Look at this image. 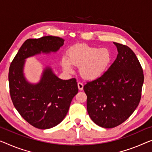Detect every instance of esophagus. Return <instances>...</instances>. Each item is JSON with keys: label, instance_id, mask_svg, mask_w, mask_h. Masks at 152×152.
<instances>
[{"label": "esophagus", "instance_id": "obj_1", "mask_svg": "<svg viewBox=\"0 0 152 152\" xmlns=\"http://www.w3.org/2000/svg\"><path fill=\"white\" fill-rule=\"evenodd\" d=\"M77 86H78V88H79V90H81V91L83 90V84L82 83L78 82Z\"/></svg>", "mask_w": 152, "mask_h": 152}]
</instances>
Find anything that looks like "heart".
Masks as SVG:
<instances>
[{"mask_svg": "<svg viewBox=\"0 0 152 152\" xmlns=\"http://www.w3.org/2000/svg\"><path fill=\"white\" fill-rule=\"evenodd\" d=\"M68 61L62 60L63 69L72 73L71 65L79 67V73L83 79L94 80L103 75L110 64L111 53L107 48L91 47L86 44H77L69 49L66 53Z\"/></svg>", "mask_w": 152, "mask_h": 152, "instance_id": "1", "label": "heart"}]
</instances>
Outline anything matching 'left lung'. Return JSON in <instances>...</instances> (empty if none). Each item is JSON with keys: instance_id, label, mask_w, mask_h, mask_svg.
<instances>
[{"instance_id": "1", "label": "left lung", "mask_w": 152, "mask_h": 152, "mask_svg": "<svg viewBox=\"0 0 152 152\" xmlns=\"http://www.w3.org/2000/svg\"><path fill=\"white\" fill-rule=\"evenodd\" d=\"M114 44L118 52L115 61L100 77L83 87L90 118L105 128L118 126L132 115L141 100L144 81L134 52L127 45Z\"/></svg>"}]
</instances>
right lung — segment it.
I'll return each mask as SVG.
<instances>
[{
  "label": "right lung",
  "instance_id": "add662e5",
  "mask_svg": "<svg viewBox=\"0 0 152 152\" xmlns=\"http://www.w3.org/2000/svg\"><path fill=\"white\" fill-rule=\"evenodd\" d=\"M64 41L54 36L27 39L9 67V92L13 105L27 122L39 129H48L62 122L78 93L77 83L75 78L59 79L48 67L38 83H29L23 73L24 60L41 52H56Z\"/></svg>",
  "mask_w": 152,
  "mask_h": 152
}]
</instances>
